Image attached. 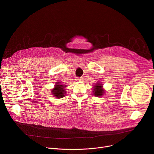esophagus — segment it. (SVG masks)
<instances>
[{"label":"esophagus","mask_w":154,"mask_h":154,"mask_svg":"<svg viewBox=\"0 0 154 154\" xmlns=\"http://www.w3.org/2000/svg\"><path fill=\"white\" fill-rule=\"evenodd\" d=\"M77 81H80V82H82V81H83V79L82 78V77H80V78H79V77H77Z\"/></svg>","instance_id":"esophagus-1"}]
</instances>
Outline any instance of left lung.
Instances as JSON below:
<instances>
[{
    "instance_id": "1",
    "label": "left lung",
    "mask_w": 154,
    "mask_h": 154,
    "mask_svg": "<svg viewBox=\"0 0 154 154\" xmlns=\"http://www.w3.org/2000/svg\"><path fill=\"white\" fill-rule=\"evenodd\" d=\"M93 93L96 97H101L105 94V91L103 90L101 83H98L94 86Z\"/></svg>"
}]
</instances>
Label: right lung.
I'll return each instance as SVG.
<instances>
[{
  "mask_svg": "<svg viewBox=\"0 0 154 154\" xmlns=\"http://www.w3.org/2000/svg\"><path fill=\"white\" fill-rule=\"evenodd\" d=\"M55 87L52 89V94L57 98H60L65 97L66 92L65 89L66 85H63L61 82H56Z\"/></svg>",
  "mask_w": 154,
  "mask_h": 154,
  "instance_id": "right-lung-1",
  "label": "right lung"
}]
</instances>
